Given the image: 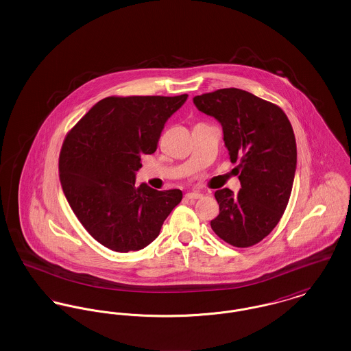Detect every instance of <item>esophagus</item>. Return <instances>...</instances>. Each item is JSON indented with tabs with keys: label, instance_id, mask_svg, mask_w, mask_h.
Segmentation results:
<instances>
[{
	"label": "esophagus",
	"instance_id": "1",
	"mask_svg": "<svg viewBox=\"0 0 351 351\" xmlns=\"http://www.w3.org/2000/svg\"><path fill=\"white\" fill-rule=\"evenodd\" d=\"M185 197L188 199V200H197V199H201L202 197V195H201L200 192H188L186 195H185Z\"/></svg>",
	"mask_w": 351,
	"mask_h": 351
}]
</instances>
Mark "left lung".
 <instances>
[{
    "label": "left lung",
    "instance_id": "left-lung-1",
    "mask_svg": "<svg viewBox=\"0 0 351 351\" xmlns=\"http://www.w3.org/2000/svg\"><path fill=\"white\" fill-rule=\"evenodd\" d=\"M196 108L216 118L241 189H218L219 215L213 232L235 247H250L274 230L288 205L298 162L292 125L282 108L250 92L225 88L193 99Z\"/></svg>",
    "mask_w": 351,
    "mask_h": 351
}]
</instances>
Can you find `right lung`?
I'll return each mask as SVG.
<instances>
[{"label":"right lung","instance_id":"add662e5","mask_svg":"<svg viewBox=\"0 0 351 351\" xmlns=\"http://www.w3.org/2000/svg\"><path fill=\"white\" fill-rule=\"evenodd\" d=\"M188 95L112 96L99 101L66 135L59 178L68 204L102 246L129 252L159 235L180 189L135 185L141 156L154 154L165 123Z\"/></svg>","mask_w":351,"mask_h":351}]
</instances>
